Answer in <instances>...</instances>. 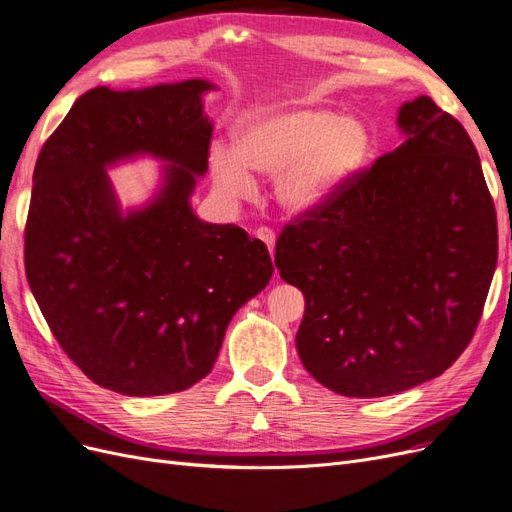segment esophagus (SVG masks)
<instances>
[{
    "label": "esophagus",
    "instance_id": "1",
    "mask_svg": "<svg viewBox=\"0 0 512 512\" xmlns=\"http://www.w3.org/2000/svg\"><path fill=\"white\" fill-rule=\"evenodd\" d=\"M256 237H258L260 241H264V245H267L269 252L273 254V250H275V233H273L269 227H258V229H256Z\"/></svg>",
    "mask_w": 512,
    "mask_h": 512
}]
</instances>
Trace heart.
Instances as JSON below:
<instances>
[{"mask_svg":"<svg viewBox=\"0 0 512 512\" xmlns=\"http://www.w3.org/2000/svg\"><path fill=\"white\" fill-rule=\"evenodd\" d=\"M235 149L214 145L210 166L216 187L250 197L254 172L277 174L275 195L290 212H311L330 201L370 159L374 136L355 115L321 107H264L239 119Z\"/></svg>","mask_w":512,"mask_h":512,"instance_id":"heart-1","label":"heart"}]
</instances>
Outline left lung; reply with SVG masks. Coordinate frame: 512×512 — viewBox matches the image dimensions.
Returning <instances> with one entry per match:
<instances>
[{"instance_id": "left-lung-1", "label": "left lung", "mask_w": 512, "mask_h": 512, "mask_svg": "<svg viewBox=\"0 0 512 512\" xmlns=\"http://www.w3.org/2000/svg\"><path fill=\"white\" fill-rule=\"evenodd\" d=\"M405 142L283 227L275 267L304 294L302 365L346 397L441 376L473 340L498 222L473 140L428 96L403 102Z\"/></svg>"}]
</instances>
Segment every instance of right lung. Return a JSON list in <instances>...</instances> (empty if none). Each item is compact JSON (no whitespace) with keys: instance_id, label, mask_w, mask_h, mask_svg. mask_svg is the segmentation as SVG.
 I'll return each instance as SVG.
<instances>
[{"instance_id":"add662e5","label":"right lung","mask_w":512,"mask_h":512,"mask_svg":"<svg viewBox=\"0 0 512 512\" xmlns=\"http://www.w3.org/2000/svg\"><path fill=\"white\" fill-rule=\"evenodd\" d=\"M180 84L81 94L39 151L25 271L60 349L92 382L130 397L187 391L218 359L241 304L267 288V245L201 222L189 197L206 174L212 121ZM151 152L171 166L147 209L118 212L104 168Z\"/></svg>"}]
</instances>
